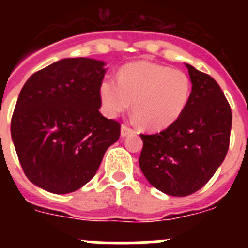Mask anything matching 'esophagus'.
Here are the masks:
<instances>
[{"instance_id":"34e87169","label":"esophagus","mask_w":248,"mask_h":248,"mask_svg":"<svg viewBox=\"0 0 248 248\" xmlns=\"http://www.w3.org/2000/svg\"><path fill=\"white\" fill-rule=\"evenodd\" d=\"M131 131H133V129H130L128 125H125V124H123L122 130H120V135H122V137H126V135H128L129 133H131Z\"/></svg>"}]
</instances>
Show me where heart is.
<instances>
[{"mask_svg":"<svg viewBox=\"0 0 248 248\" xmlns=\"http://www.w3.org/2000/svg\"><path fill=\"white\" fill-rule=\"evenodd\" d=\"M191 79L180 69L139 61L122 68L118 82L104 78L99 85L102 108L109 117L125 111L133 102V113L144 128H168L179 119L191 97Z\"/></svg>","mask_w":248,"mask_h":248,"instance_id":"heart-1","label":"heart"}]
</instances>
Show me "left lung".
<instances>
[{
    "mask_svg": "<svg viewBox=\"0 0 248 248\" xmlns=\"http://www.w3.org/2000/svg\"><path fill=\"white\" fill-rule=\"evenodd\" d=\"M191 97L179 119L165 130L140 134L139 165L146 180L164 194L187 196L214 176L230 146L232 113L217 82L186 64Z\"/></svg>",
    "mask_w": 248,
    "mask_h": 248,
    "instance_id": "left-lung-1",
    "label": "left lung"
}]
</instances>
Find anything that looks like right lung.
Returning a JSON list of instances; mask_svg holds the SVG:
<instances>
[{
  "label": "right lung",
  "instance_id": "1",
  "mask_svg": "<svg viewBox=\"0 0 248 248\" xmlns=\"http://www.w3.org/2000/svg\"><path fill=\"white\" fill-rule=\"evenodd\" d=\"M104 62L65 58L28 78L17 99L11 135L31 183L53 194L80 189L95 175L120 123L99 111Z\"/></svg>",
  "mask_w": 248,
  "mask_h": 248
}]
</instances>
